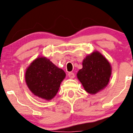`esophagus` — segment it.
<instances>
[{
    "mask_svg": "<svg viewBox=\"0 0 133 133\" xmlns=\"http://www.w3.org/2000/svg\"><path fill=\"white\" fill-rule=\"evenodd\" d=\"M68 76H69L70 78H73L75 77V73L70 72V73H68Z\"/></svg>",
    "mask_w": 133,
    "mask_h": 133,
    "instance_id": "esophagus-1",
    "label": "esophagus"
}]
</instances>
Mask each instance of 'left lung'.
<instances>
[{
    "mask_svg": "<svg viewBox=\"0 0 133 133\" xmlns=\"http://www.w3.org/2000/svg\"><path fill=\"white\" fill-rule=\"evenodd\" d=\"M82 65L77 77L87 92L95 94L106 87L111 76V67L102 55L93 52L83 60Z\"/></svg>",
    "mask_w": 133,
    "mask_h": 133,
    "instance_id": "left-lung-1",
    "label": "left lung"
}]
</instances>
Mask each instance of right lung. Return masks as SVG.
Listing matches in <instances>:
<instances>
[{
	"label": "right lung",
	"instance_id": "right-lung-1",
	"mask_svg": "<svg viewBox=\"0 0 133 133\" xmlns=\"http://www.w3.org/2000/svg\"><path fill=\"white\" fill-rule=\"evenodd\" d=\"M65 77V72L45 57L35 60L28 67L25 75L27 85L31 91L48 100L57 95Z\"/></svg>",
	"mask_w": 133,
	"mask_h": 133
}]
</instances>
